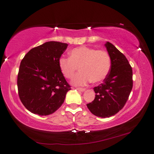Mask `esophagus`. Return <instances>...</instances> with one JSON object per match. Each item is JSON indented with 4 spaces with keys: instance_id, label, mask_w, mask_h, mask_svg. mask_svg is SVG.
I'll list each match as a JSON object with an SVG mask.
<instances>
[{
    "instance_id": "34e87169",
    "label": "esophagus",
    "mask_w": 154,
    "mask_h": 154,
    "mask_svg": "<svg viewBox=\"0 0 154 154\" xmlns=\"http://www.w3.org/2000/svg\"><path fill=\"white\" fill-rule=\"evenodd\" d=\"M76 89H77L78 91H81V92L85 91L86 90V89H85V88H77Z\"/></svg>"
}]
</instances>
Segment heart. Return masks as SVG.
Wrapping results in <instances>:
<instances>
[{"mask_svg": "<svg viewBox=\"0 0 154 154\" xmlns=\"http://www.w3.org/2000/svg\"><path fill=\"white\" fill-rule=\"evenodd\" d=\"M69 56L60 57L59 66L62 74L68 79H72L79 68L80 72L72 80L74 85L83 86L91 81L100 82L110 71V58L104 50L82 46L72 50Z\"/></svg>", "mask_w": 154, "mask_h": 154, "instance_id": "1", "label": "heart"}]
</instances>
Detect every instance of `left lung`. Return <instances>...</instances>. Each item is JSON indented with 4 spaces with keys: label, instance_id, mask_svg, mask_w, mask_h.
<instances>
[{
    "label": "left lung",
    "instance_id": "1",
    "mask_svg": "<svg viewBox=\"0 0 154 154\" xmlns=\"http://www.w3.org/2000/svg\"><path fill=\"white\" fill-rule=\"evenodd\" d=\"M104 46L110 58V72L104 82L94 88L95 97L87 108L97 117H110L122 109L133 86L132 69L124 55L110 42Z\"/></svg>",
    "mask_w": 154,
    "mask_h": 154
}]
</instances>
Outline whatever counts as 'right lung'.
<instances>
[{"mask_svg":"<svg viewBox=\"0 0 154 154\" xmlns=\"http://www.w3.org/2000/svg\"><path fill=\"white\" fill-rule=\"evenodd\" d=\"M68 45L48 42L31 49L20 63L17 75L20 99L27 110L41 116L54 112L71 89L59 66Z\"/></svg>","mask_w":154,"mask_h":154,"instance_id":"add662e5","label":"right lung"}]
</instances>
